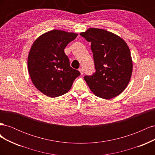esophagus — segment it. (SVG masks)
Returning a JSON list of instances; mask_svg holds the SVG:
<instances>
[{
  "label": "esophagus",
  "instance_id": "34e87169",
  "mask_svg": "<svg viewBox=\"0 0 155 155\" xmlns=\"http://www.w3.org/2000/svg\"><path fill=\"white\" fill-rule=\"evenodd\" d=\"M79 71L80 72V73H81V75L83 74V69L82 68H79Z\"/></svg>",
  "mask_w": 155,
  "mask_h": 155
}]
</instances>
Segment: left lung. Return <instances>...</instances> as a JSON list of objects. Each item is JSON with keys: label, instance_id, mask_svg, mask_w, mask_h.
<instances>
[{"label": "left lung", "instance_id": "left-lung-1", "mask_svg": "<svg viewBox=\"0 0 155 155\" xmlns=\"http://www.w3.org/2000/svg\"><path fill=\"white\" fill-rule=\"evenodd\" d=\"M80 35L91 43L96 72L84 79L94 94L111 99L122 92L130 81L133 62L125 42L111 32L89 28Z\"/></svg>", "mask_w": 155, "mask_h": 155}]
</instances>
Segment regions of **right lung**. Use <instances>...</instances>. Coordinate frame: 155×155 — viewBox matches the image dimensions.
Returning <instances> with one entry per match:
<instances>
[{
	"instance_id": "obj_1",
	"label": "right lung",
	"mask_w": 155,
	"mask_h": 155,
	"mask_svg": "<svg viewBox=\"0 0 155 155\" xmlns=\"http://www.w3.org/2000/svg\"><path fill=\"white\" fill-rule=\"evenodd\" d=\"M78 34L54 30L45 33L31 46L28 68L35 87L51 97L67 93L80 72L70 65L64 49Z\"/></svg>"
}]
</instances>
